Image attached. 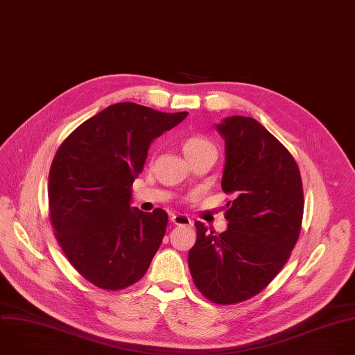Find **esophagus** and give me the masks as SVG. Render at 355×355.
Returning a JSON list of instances; mask_svg holds the SVG:
<instances>
[{"instance_id":"34e87169","label":"esophagus","mask_w":355,"mask_h":355,"mask_svg":"<svg viewBox=\"0 0 355 355\" xmlns=\"http://www.w3.org/2000/svg\"><path fill=\"white\" fill-rule=\"evenodd\" d=\"M171 221L175 225H192V220L184 214H171Z\"/></svg>"}]
</instances>
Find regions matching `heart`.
I'll return each mask as SVG.
<instances>
[{"mask_svg":"<svg viewBox=\"0 0 355 355\" xmlns=\"http://www.w3.org/2000/svg\"><path fill=\"white\" fill-rule=\"evenodd\" d=\"M181 146H182L184 155L187 156L188 160H191L199 155L207 153V152H216L214 145L210 141H207L206 138L199 137V135H192V137L185 138L182 141Z\"/></svg>","mask_w":355,"mask_h":355,"instance_id":"1","label":"heart"}]
</instances>
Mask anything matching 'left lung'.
<instances>
[{
  "mask_svg": "<svg viewBox=\"0 0 355 355\" xmlns=\"http://www.w3.org/2000/svg\"><path fill=\"white\" fill-rule=\"evenodd\" d=\"M225 142L221 189L234 199L228 228L216 234L196 221L188 265L196 288L211 302L232 305L259 294L287 263L304 214L300 168L291 153L251 116L217 125Z\"/></svg>",
  "mask_w": 355,
  "mask_h": 355,
  "instance_id": "1",
  "label": "left lung"
}]
</instances>
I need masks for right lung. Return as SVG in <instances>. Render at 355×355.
I'll use <instances>...</instances> for the list:
<instances>
[{"label":"right lung","instance_id":"obj_1","mask_svg":"<svg viewBox=\"0 0 355 355\" xmlns=\"http://www.w3.org/2000/svg\"><path fill=\"white\" fill-rule=\"evenodd\" d=\"M188 115L137 103L108 105L60 145L49 174V214L69 263L108 291L139 282L157 252L167 213L131 207L150 142Z\"/></svg>","mask_w":355,"mask_h":355}]
</instances>
